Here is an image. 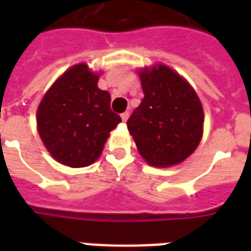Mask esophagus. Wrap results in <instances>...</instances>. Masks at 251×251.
Masks as SVG:
<instances>
[{
  "label": "esophagus",
  "instance_id": "34e87169",
  "mask_svg": "<svg viewBox=\"0 0 251 251\" xmlns=\"http://www.w3.org/2000/svg\"><path fill=\"white\" fill-rule=\"evenodd\" d=\"M121 118L124 122L127 121V118H129V112H124V113L121 114Z\"/></svg>",
  "mask_w": 251,
  "mask_h": 251
}]
</instances>
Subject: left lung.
<instances>
[{"label":"left lung","instance_id":"1","mask_svg":"<svg viewBox=\"0 0 251 251\" xmlns=\"http://www.w3.org/2000/svg\"><path fill=\"white\" fill-rule=\"evenodd\" d=\"M145 98L127 120L141 156L152 167L179 164L198 147L203 108L194 88L165 65L139 72Z\"/></svg>","mask_w":251,"mask_h":251}]
</instances>
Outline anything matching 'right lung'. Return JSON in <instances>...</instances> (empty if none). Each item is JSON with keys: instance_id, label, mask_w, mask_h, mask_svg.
<instances>
[{"instance_id": "1", "label": "right lung", "mask_w": 251, "mask_h": 251, "mask_svg": "<svg viewBox=\"0 0 251 251\" xmlns=\"http://www.w3.org/2000/svg\"><path fill=\"white\" fill-rule=\"evenodd\" d=\"M99 74L74 65L45 92L37 108V131L53 159L72 168L91 165L109 133L121 122L110 95L98 87Z\"/></svg>"}]
</instances>
